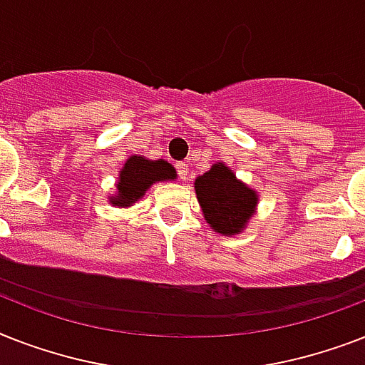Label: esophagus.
<instances>
[{"label":"esophagus","mask_w":365,"mask_h":365,"mask_svg":"<svg viewBox=\"0 0 365 365\" xmlns=\"http://www.w3.org/2000/svg\"><path fill=\"white\" fill-rule=\"evenodd\" d=\"M177 173H179V177L182 180H188L190 179V177H188V175H190V165L186 164V162H179V164H177Z\"/></svg>","instance_id":"obj_1"}]
</instances>
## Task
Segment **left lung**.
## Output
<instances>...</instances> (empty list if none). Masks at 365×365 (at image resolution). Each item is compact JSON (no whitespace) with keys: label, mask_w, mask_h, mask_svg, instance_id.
<instances>
[{"label":"left lung","mask_w":365,"mask_h":365,"mask_svg":"<svg viewBox=\"0 0 365 365\" xmlns=\"http://www.w3.org/2000/svg\"><path fill=\"white\" fill-rule=\"evenodd\" d=\"M194 188L207 224L222 235H235L245 230L258 205V194L222 162L200 175Z\"/></svg>","instance_id":"1"}]
</instances>
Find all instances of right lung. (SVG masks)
<instances>
[{
    "mask_svg": "<svg viewBox=\"0 0 365 365\" xmlns=\"http://www.w3.org/2000/svg\"><path fill=\"white\" fill-rule=\"evenodd\" d=\"M177 177V171L165 160H147L145 156H130L118 173L116 196L109 201L116 207H130L141 200L145 192L158 180H169Z\"/></svg>",
    "mask_w": 365,
    "mask_h": 365,
    "instance_id": "1",
    "label": "right lung"
}]
</instances>
